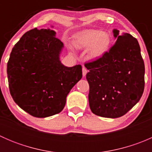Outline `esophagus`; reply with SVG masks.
<instances>
[{"label": "esophagus", "instance_id": "obj_1", "mask_svg": "<svg viewBox=\"0 0 152 152\" xmlns=\"http://www.w3.org/2000/svg\"><path fill=\"white\" fill-rule=\"evenodd\" d=\"M87 72H88V71H87V68H86V67H82V75H83L84 77H85V76H86V74H87Z\"/></svg>", "mask_w": 152, "mask_h": 152}]
</instances>
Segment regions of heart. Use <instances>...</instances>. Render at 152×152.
Here are the masks:
<instances>
[{
	"label": "heart",
	"mask_w": 152,
	"mask_h": 152,
	"mask_svg": "<svg viewBox=\"0 0 152 152\" xmlns=\"http://www.w3.org/2000/svg\"><path fill=\"white\" fill-rule=\"evenodd\" d=\"M112 42V37L108 32L97 29L86 30L77 34L73 39V45L76 48L88 49V55L91 59L102 57L108 51Z\"/></svg>",
	"instance_id": "b5f03b06"
}]
</instances>
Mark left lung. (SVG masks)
Segmentation results:
<instances>
[{
    "label": "left lung",
    "mask_w": 152,
    "mask_h": 152,
    "mask_svg": "<svg viewBox=\"0 0 152 152\" xmlns=\"http://www.w3.org/2000/svg\"><path fill=\"white\" fill-rule=\"evenodd\" d=\"M114 45L104 56L86 63L92 113L109 118L123 116L140 101L145 66L137 39L113 29Z\"/></svg>",
    "instance_id": "8db88e82"
}]
</instances>
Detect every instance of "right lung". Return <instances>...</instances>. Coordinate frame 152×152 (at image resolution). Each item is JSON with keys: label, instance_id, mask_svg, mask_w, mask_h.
I'll use <instances>...</instances> for the list:
<instances>
[{"label": "right lung", "instance_id": "obj_1", "mask_svg": "<svg viewBox=\"0 0 152 152\" xmlns=\"http://www.w3.org/2000/svg\"><path fill=\"white\" fill-rule=\"evenodd\" d=\"M64 45L50 28L28 31L15 45L7 63L12 99L37 118L59 113L73 86L82 77L80 65L66 67L60 61Z\"/></svg>", "mask_w": 152, "mask_h": 152}]
</instances>
